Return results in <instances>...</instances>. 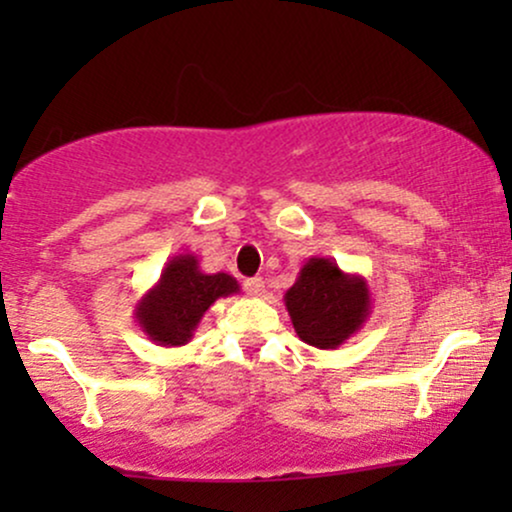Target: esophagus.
<instances>
[{"mask_svg":"<svg viewBox=\"0 0 512 512\" xmlns=\"http://www.w3.org/2000/svg\"><path fill=\"white\" fill-rule=\"evenodd\" d=\"M245 291H248V296H255V298H262L264 293H267V284H264L262 276H255V279H245Z\"/></svg>","mask_w":512,"mask_h":512,"instance_id":"1","label":"esophagus"}]
</instances>
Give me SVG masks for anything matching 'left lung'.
<instances>
[{"label":"left lung","instance_id":"1","mask_svg":"<svg viewBox=\"0 0 512 512\" xmlns=\"http://www.w3.org/2000/svg\"><path fill=\"white\" fill-rule=\"evenodd\" d=\"M293 330L315 349H337L370 317L368 281L346 274L330 257H310L284 293Z\"/></svg>","mask_w":512,"mask_h":512}]
</instances>
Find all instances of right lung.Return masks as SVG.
<instances>
[{
  "label": "right lung",
  "instance_id": "add662e5",
  "mask_svg": "<svg viewBox=\"0 0 512 512\" xmlns=\"http://www.w3.org/2000/svg\"><path fill=\"white\" fill-rule=\"evenodd\" d=\"M238 291V281L231 274L202 272L197 255L185 252L168 260L156 286L139 298L134 317L154 344L166 349L185 346L211 305Z\"/></svg>",
  "mask_w": 512,
  "mask_h": 512
}]
</instances>
